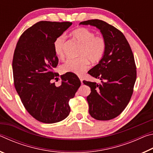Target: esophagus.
Returning a JSON list of instances; mask_svg holds the SVG:
<instances>
[{"instance_id": "34e87169", "label": "esophagus", "mask_w": 153, "mask_h": 153, "mask_svg": "<svg viewBox=\"0 0 153 153\" xmlns=\"http://www.w3.org/2000/svg\"><path fill=\"white\" fill-rule=\"evenodd\" d=\"M79 77V79H80V81H81V83H82V82H83V78H82V76H78Z\"/></svg>"}]
</instances>
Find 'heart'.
I'll return each instance as SVG.
<instances>
[{
    "instance_id": "1",
    "label": "heart",
    "mask_w": 153,
    "mask_h": 153,
    "mask_svg": "<svg viewBox=\"0 0 153 153\" xmlns=\"http://www.w3.org/2000/svg\"><path fill=\"white\" fill-rule=\"evenodd\" d=\"M72 36L78 42L80 47L77 59H69L62 65L61 70L63 73L82 74L89 67V62L96 63L104 55L106 51L105 39L102 36H95L94 33L87 28L80 27L72 32ZM54 51L55 55L60 59L65 57V36H59L54 41Z\"/></svg>"
}]
</instances>
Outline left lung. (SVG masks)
I'll return each mask as SVG.
<instances>
[{"label":"left lung","instance_id":"left-lung-1","mask_svg":"<svg viewBox=\"0 0 153 153\" xmlns=\"http://www.w3.org/2000/svg\"><path fill=\"white\" fill-rule=\"evenodd\" d=\"M99 29L106 40V51L98 64L88 74L101 84L83 81L91 92L87 97L89 113L97 120H110L122 113L130 100L136 79L134 55L123 33L113 25L99 19L79 23Z\"/></svg>","mask_w":153,"mask_h":153}]
</instances>
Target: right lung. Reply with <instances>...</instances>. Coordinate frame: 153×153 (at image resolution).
Here are the masks:
<instances>
[{"instance_id": "add662e5", "label": "right lung", "mask_w": 153, "mask_h": 153, "mask_svg": "<svg viewBox=\"0 0 153 153\" xmlns=\"http://www.w3.org/2000/svg\"><path fill=\"white\" fill-rule=\"evenodd\" d=\"M72 25L71 22H40L20 36L13 59L14 85L25 109L36 120L53 123L65 119L70 113L69 101L81 82L76 74L61 76V86L53 79L59 63L54 41Z\"/></svg>"}]
</instances>
